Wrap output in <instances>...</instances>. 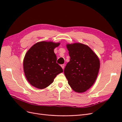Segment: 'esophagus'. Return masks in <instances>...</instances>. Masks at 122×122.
<instances>
[{
    "label": "esophagus",
    "instance_id": "34e87169",
    "mask_svg": "<svg viewBox=\"0 0 122 122\" xmlns=\"http://www.w3.org/2000/svg\"><path fill=\"white\" fill-rule=\"evenodd\" d=\"M61 68H62V69H64V68H65V65L64 64H62V65H61Z\"/></svg>",
    "mask_w": 122,
    "mask_h": 122
}]
</instances>
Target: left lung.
Here are the masks:
<instances>
[{
    "label": "left lung",
    "instance_id": "obj_1",
    "mask_svg": "<svg viewBox=\"0 0 122 122\" xmlns=\"http://www.w3.org/2000/svg\"><path fill=\"white\" fill-rule=\"evenodd\" d=\"M70 61L64 74L69 86L77 93H83L93 86L97 77L100 61L90 48L81 43L67 44Z\"/></svg>",
    "mask_w": 122,
    "mask_h": 122
}]
</instances>
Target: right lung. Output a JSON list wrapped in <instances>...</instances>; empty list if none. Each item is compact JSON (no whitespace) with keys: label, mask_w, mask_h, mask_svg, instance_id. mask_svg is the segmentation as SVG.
Wrapping results in <instances>:
<instances>
[{"label":"right lung","mask_w":122,"mask_h":122,"mask_svg":"<svg viewBox=\"0 0 122 122\" xmlns=\"http://www.w3.org/2000/svg\"><path fill=\"white\" fill-rule=\"evenodd\" d=\"M60 43L42 41L36 43L26 53L23 69L26 78L34 87L43 89L52 83L54 79L63 70L56 63L54 52Z\"/></svg>","instance_id":"1"}]
</instances>
